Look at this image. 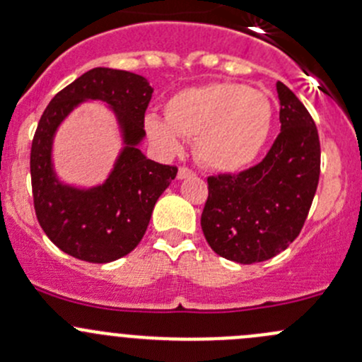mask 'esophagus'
<instances>
[{
    "instance_id": "obj_1",
    "label": "esophagus",
    "mask_w": 362,
    "mask_h": 362,
    "mask_svg": "<svg viewBox=\"0 0 362 362\" xmlns=\"http://www.w3.org/2000/svg\"><path fill=\"white\" fill-rule=\"evenodd\" d=\"M192 175H194V171L187 166H180V170H178V178H187L192 177Z\"/></svg>"
}]
</instances>
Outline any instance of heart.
Here are the masks:
<instances>
[{"label": "heart", "mask_w": 362, "mask_h": 362, "mask_svg": "<svg viewBox=\"0 0 362 362\" xmlns=\"http://www.w3.org/2000/svg\"><path fill=\"white\" fill-rule=\"evenodd\" d=\"M164 120L148 117V138L168 154L181 138L194 140L196 154L218 171H240L254 163L268 140L273 105L268 94L240 83L215 82L175 93L164 103Z\"/></svg>", "instance_id": "heart-1"}]
</instances>
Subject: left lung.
I'll list each match as a JSON object with an SVG mask.
<instances>
[{
  "instance_id": "left-lung-1",
  "label": "left lung",
  "mask_w": 362,
  "mask_h": 362,
  "mask_svg": "<svg viewBox=\"0 0 362 362\" xmlns=\"http://www.w3.org/2000/svg\"><path fill=\"white\" fill-rule=\"evenodd\" d=\"M280 133L261 163L211 175L202 229L211 250L240 264L275 257L298 238L320 175V141L305 105L282 82Z\"/></svg>"
}]
</instances>
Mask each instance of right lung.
<instances>
[{
	"label": "right lung",
	"instance_id": "obj_1",
	"mask_svg": "<svg viewBox=\"0 0 362 362\" xmlns=\"http://www.w3.org/2000/svg\"><path fill=\"white\" fill-rule=\"evenodd\" d=\"M151 98L144 76L94 68L59 90L40 119L29 160L35 214L50 242L80 261L103 264L129 254L144 238L156 202L177 177V166L147 159L138 148ZM83 99L115 107L127 141L107 182L89 192L61 186L49 163L57 126Z\"/></svg>",
	"mask_w": 362,
	"mask_h": 362
}]
</instances>
